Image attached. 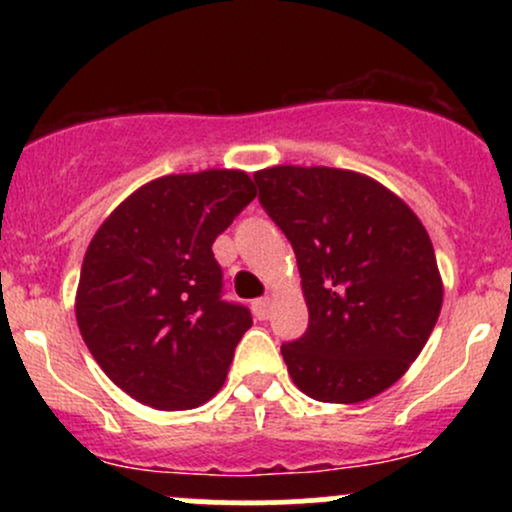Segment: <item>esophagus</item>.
<instances>
[{"label":"esophagus","mask_w":512,"mask_h":512,"mask_svg":"<svg viewBox=\"0 0 512 512\" xmlns=\"http://www.w3.org/2000/svg\"><path fill=\"white\" fill-rule=\"evenodd\" d=\"M269 308H272V303H269V298H257V301L252 303V313H255L257 320H267V317H269Z\"/></svg>","instance_id":"34e87169"}]
</instances>
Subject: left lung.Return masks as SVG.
<instances>
[{
  "mask_svg": "<svg viewBox=\"0 0 512 512\" xmlns=\"http://www.w3.org/2000/svg\"><path fill=\"white\" fill-rule=\"evenodd\" d=\"M260 202L296 252L308 330L281 346L317 402L380 395L421 354L443 305L424 223L378 180L327 166L255 173Z\"/></svg>",
  "mask_w": 512,
  "mask_h": 512,
  "instance_id": "left-lung-1",
  "label": "left lung"
}]
</instances>
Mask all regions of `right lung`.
Returning a JSON list of instances; mask_svg holds the SVG:
<instances>
[{"instance_id": "add662e5", "label": "right lung", "mask_w": 512, "mask_h": 512, "mask_svg": "<svg viewBox=\"0 0 512 512\" xmlns=\"http://www.w3.org/2000/svg\"><path fill=\"white\" fill-rule=\"evenodd\" d=\"M257 197L245 170L163 175L88 243L76 322L98 366L137 402L180 411L221 390L252 317L221 298L211 245Z\"/></svg>"}]
</instances>
